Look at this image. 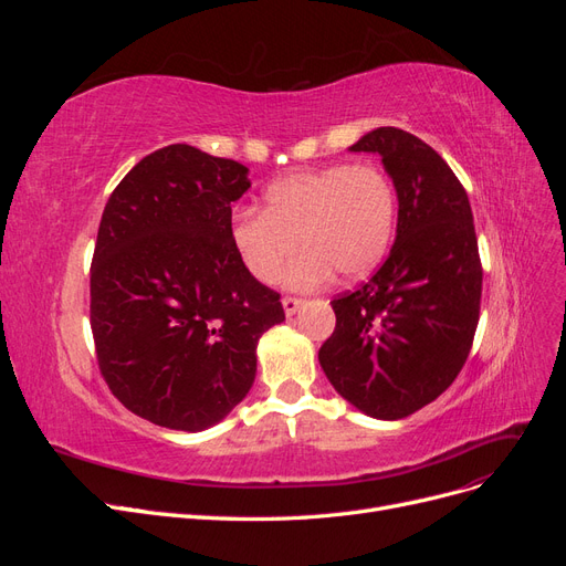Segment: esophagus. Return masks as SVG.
<instances>
[{
  "instance_id": "esophagus-1",
  "label": "esophagus",
  "mask_w": 566,
  "mask_h": 566,
  "mask_svg": "<svg viewBox=\"0 0 566 566\" xmlns=\"http://www.w3.org/2000/svg\"><path fill=\"white\" fill-rule=\"evenodd\" d=\"M302 306H304V300H300V297H283V312L287 318L295 316Z\"/></svg>"
}]
</instances>
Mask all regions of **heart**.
Here are the masks:
<instances>
[{
	"instance_id": "obj_1",
	"label": "heart",
	"mask_w": 566,
	"mask_h": 566,
	"mask_svg": "<svg viewBox=\"0 0 566 566\" xmlns=\"http://www.w3.org/2000/svg\"><path fill=\"white\" fill-rule=\"evenodd\" d=\"M266 208L238 210L229 238L252 279L276 283L285 262L306 248L285 273V285L312 290L339 273L358 281L382 262L397 224V193L375 165H328L273 181Z\"/></svg>"
}]
</instances>
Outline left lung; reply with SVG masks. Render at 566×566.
Returning a JSON list of instances; mask_svg holds the SVG:
<instances>
[{
	"label": "left lung",
	"instance_id": "1",
	"mask_svg": "<svg viewBox=\"0 0 566 566\" xmlns=\"http://www.w3.org/2000/svg\"><path fill=\"white\" fill-rule=\"evenodd\" d=\"M352 153H378L399 200L385 264L333 300L335 333L318 364L342 399L378 420L432 403L465 366L482 300L472 208L434 148L397 127L364 134Z\"/></svg>",
	"mask_w": 566,
	"mask_h": 566
}]
</instances>
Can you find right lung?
<instances>
[{
	"label": "right lung",
	"mask_w": 566,
	"mask_h": 566,
	"mask_svg": "<svg viewBox=\"0 0 566 566\" xmlns=\"http://www.w3.org/2000/svg\"><path fill=\"white\" fill-rule=\"evenodd\" d=\"M250 169L172 144L111 193L92 262V333L125 408L167 430L202 432L245 399L256 342L285 321L279 293L238 260L231 202Z\"/></svg>",
	"instance_id": "1"
}]
</instances>
